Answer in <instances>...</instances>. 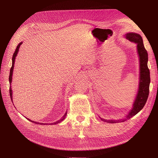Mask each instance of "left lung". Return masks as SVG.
Listing matches in <instances>:
<instances>
[{
  "label": "left lung",
  "instance_id": "1",
  "mask_svg": "<svg viewBox=\"0 0 158 158\" xmlns=\"http://www.w3.org/2000/svg\"><path fill=\"white\" fill-rule=\"evenodd\" d=\"M126 38L129 41L135 42L137 44L138 53L139 57V66H140V77L139 89L138 92L136 100L133 104V107L129 113L127 118L129 119L136 114L138 112L143 109L144 107L149 94V85H150V71L148 68V53L145 48L143 40L139 35L134 32L127 33L126 35ZM101 119L107 123H118L124 122V120H106L101 118Z\"/></svg>",
  "mask_w": 158,
  "mask_h": 158
}]
</instances>
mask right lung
I'll list each match as a JSON object with an SVG mask.
<instances>
[{"label":"right lung","mask_w":158,"mask_h":158,"mask_svg":"<svg viewBox=\"0 0 158 158\" xmlns=\"http://www.w3.org/2000/svg\"><path fill=\"white\" fill-rule=\"evenodd\" d=\"M22 45V42L21 43H20L19 45H18V46L16 47V49H15V52L13 53V57H12V66L11 67V70H10V77H9V81H10V97H11V101H12V100H13V98H12V89H11V81H12V74H13V68H14V63H15V57L16 56V54H17V53H18V51H19V48H20V45ZM66 113L64 114V115L63 116V118H61V119H60V120H58V121H57V122H54V123H48V125L49 124H56V123H60V122H61V121H63L64 119V118H65V117H66ZM28 120H29V121H31V122H33V123H39L38 122H33V121H32V120H29V119H28V118H27ZM40 124H47V123H40Z\"/></svg>","instance_id":"add662e5"}]
</instances>
